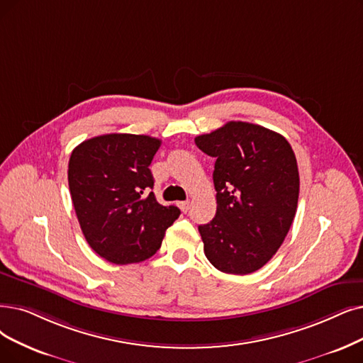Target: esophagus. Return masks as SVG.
<instances>
[{
    "mask_svg": "<svg viewBox=\"0 0 363 363\" xmlns=\"http://www.w3.org/2000/svg\"><path fill=\"white\" fill-rule=\"evenodd\" d=\"M179 207H180V210L182 211H187L189 210V207H191V201H182V202H179Z\"/></svg>",
    "mask_w": 363,
    "mask_h": 363,
    "instance_id": "1",
    "label": "esophagus"
}]
</instances>
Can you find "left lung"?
<instances>
[{
  "label": "left lung",
  "instance_id": "left-lung-1",
  "mask_svg": "<svg viewBox=\"0 0 363 363\" xmlns=\"http://www.w3.org/2000/svg\"><path fill=\"white\" fill-rule=\"evenodd\" d=\"M216 157L214 219L199 225L204 253L214 268L245 275L262 268L294 222L299 172L289 141L268 128L228 122L195 138Z\"/></svg>",
  "mask_w": 363,
  "mask_h": 363
}]
</instances>
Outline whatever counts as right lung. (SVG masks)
<instances>
[{
  "mask_svg": "<svg viewBox=\"0 0 363 363\" xmlns=\"http://www.w3.org/2000/svg\"><path fill=\"white\" fill-rule=\"evenodd\" d=\"M161 140L106 134L72 150L68 186L86 241L116 265L137 264L161 247L165 230L180 216L155 198L149 165Z\"/></svg>",
  "mask_w": 363,
  "mask_h": 363,
  "instance_id": "add662e5",
  "label": "right lung"
}]
</instances>
